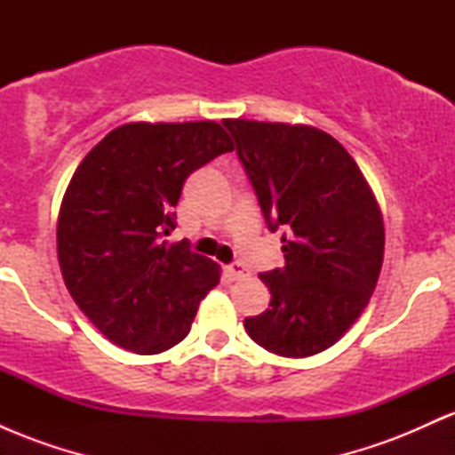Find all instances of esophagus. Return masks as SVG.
I'll list each match as a JSON object with an SVG mask.
<instances>
[{
	"mask_svg": "<svg viewBox=\"0 0 455 455\" xmlns=\"http://www.w3.org/2000/svg\"><path fill=\"white\" fill-rule=\"evenodd\" d=\"M228 275H231L233 280H243L245 275V267L242 263H233V265H228Z\"/></svg>",
	"mask_w": 455,
	"mask_h": 455,
	"instance_id": "1",
	"label": "esophagus"
}]
</instances>
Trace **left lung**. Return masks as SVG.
<instances>
[{
    "label": "left lung",
    "mask_w": 455,
    "mask_h": 455,
    "mask_svg": "<svg viewBox=\"0 0 455 455\" xmlns=\"http://www.w3.org/2000/svg\"><path fill=\"white\" fill-rule=\"evenodd\" d=\"M269 231L284 228V269L260 274L269 307L243 321L280 357L333 347L377 289L385 227L372 188L331 134L304 124L224 119Z\"/></svg>",
    "instance_id": "8db88e82"
}]
</instances>
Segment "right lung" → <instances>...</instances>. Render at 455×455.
Listing matches in <instances>:
<instances>
[{"label":"right lung","mask_w":455,"mask_h":455,"mask_svg":"<svg viewBox=\"0 0 455 455\" xmlns=\"http://www.w3.org/2000/svg\"><path fill=\"white\" fill-rule=\"evenodd\" d=\"M233 140L216 122H132L111 130L76 166L57 218L66 289L104 338L156 355L190 331L220 267L166 243L184 181Z\"/></svg>","instance_id":"obj_1"}]
</instances>
